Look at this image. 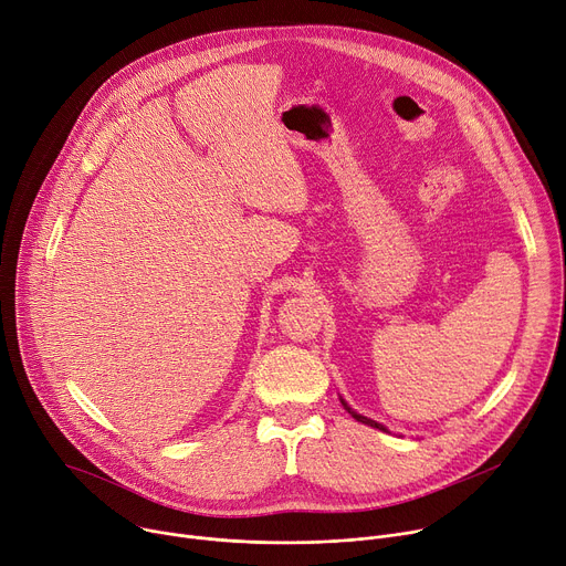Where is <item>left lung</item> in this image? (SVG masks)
Returning a JSON list of instances; mask_svg holds the SVG:
<instances>
[{"mask_svg": "<svg viewBox=\"0 0 566 566\" xmlns=\"http://www.w3.org/2000/svg\"><path fill=\"white\" fill-rule=\"evenodd\" d=\"M338 400H342V405H344V409L350 413V417L355 419V421H359V423H364V426H370V428H378V430H382V432H389L382 423H378V421H373V419H368V417H361L359 411H355L346 400H344V396H338ZM391 434V432H389Z\"/></svg>", "mask_w": 566, "mask_h": 566, "instance_id": "1", "label": "left lung"}]
</instances>
